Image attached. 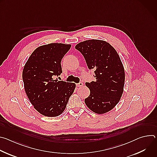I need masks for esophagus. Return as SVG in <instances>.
<instances>
[{
  "mask_svg": "<svg viewBox=\"0 0 157 157\" xmlns=\"http://www.w3.org/2000/svg\"><path fill=\"white\" fill-rule=\"evenodd\" d=\"M76 86H77L78 87H82V86H83V83H82V82H79V83L76 84Z\"/></svg>",
  "mask_w": 157,
  "mask_h": 157,
  "instance_id": "1",
  "label": "esophagus"
}]
</instances>
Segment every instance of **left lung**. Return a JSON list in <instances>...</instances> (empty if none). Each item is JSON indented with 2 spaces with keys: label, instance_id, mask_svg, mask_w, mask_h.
Here are the masks:
<instances>
[{
  "label": "left lung",
  "instance_id": "obj_1",
  "mask_svg": "<svg viewBox=\"0 0 157 157\" xmlns=\"http://www.w3.org/2000/svg\"><path fill=\"white\" fill-rule=\"evenodd\" d=\"M89 69H94L96 80L86 86L90 94L84 99L87 107L99 114L107 113L119 102L124 91L125 71L116 50L100 40H89L77 44Z\"/></svg>",
  "mask_w": 157,
  "mask_h": 157
}]
</instances>
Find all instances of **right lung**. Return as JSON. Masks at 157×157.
<instances>
[{"mask_svg":"<svg viewBox=\"0 0 157 157\" xmlns=\"http://www.w3.org/2000/svg\"><path fill=\"white\" fill-rule=\"evenodd\" d=\"M71 45L50 43L36 48L22 73L25 91L41 114L56 117L64 110L76 84L54 79L62 73L61 61Z\"/></svg>","mask_w":157,"mask_h":157,"instance_id":"add662e5","label":"right lung"}]
</instances>
